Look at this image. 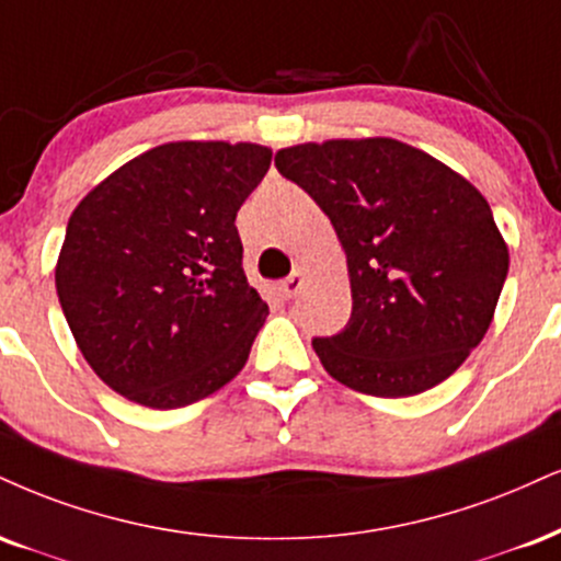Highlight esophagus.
<instances>
[{
	"mask_svg": "<svg viewBox=\"0 0 561 561\" xmlns=\"http://www.w3.org/2000/svg\"><path fill=\"white\" fill-rule=\"evenodd\" d=\"M302 285H306V274H302V272H293V274L287 276L285 282H282V287H279V289H282V298L293 300L295 295H298L300 289H302Z\"/></svg>",
	"mask_w": 561,
	"mask_h": 561,
	"instance_id": "obj_1",
	"label": "esophagus"
}]
</instances>
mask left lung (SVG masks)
<instances>
[{
  "label": "left lung",
  "instance_id": "8db88e82",
  "mask_svg": "<svg viewBox=\"0 0 561 561\" xmlns=\"http://www.w3.org/2000/svg\"><path fill=\"white\" fill-rule=\"evenodd\" d=\"M279 174L332 219L353 313L316 336L327 374L374 397H413L462 366L494 319L510 251L462 174L394 138L276 151Z\"/></svg>",
  "mask_w": 561,
  "mask_h": 561
}]
</instances>
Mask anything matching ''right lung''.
Masks as SVG:
<instances>
[{
	"instance_id": "add662e5",
	"label": "right lung",
	"mask_w": 561,
	"mask_h": 561,
	"mask_svg": "<svg viewBox=\"0 0 561 561\" xmlns=\"http://www.w3.org/2000/svg\"><path fill=\"white\" fill-rule=\"evenodd\" d=\"M268 164L259 144L178 140L76 206L54 282L80 353L117 394L185 408L245 366L268 306L242 272L234 216Z\"/></svg>"
}]
</instances>
